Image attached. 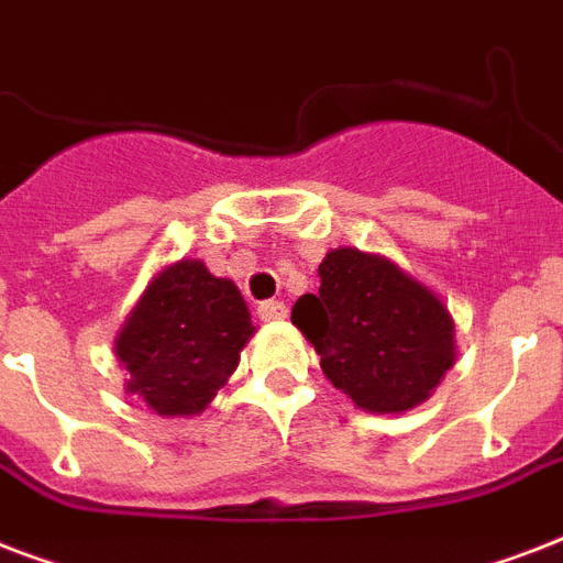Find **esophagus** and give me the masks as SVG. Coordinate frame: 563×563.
Segmentation results:
<instances>
[{"mask_svg": "<svg viewBox=\"0 0 563 563\" xmlns=\"http://www.w3.org/2000/svg\"><path fill=\"white\" fill-rule=\"evenodd\" d=\"M256 316L263 318V321H280V318H286V303L283 300H263L256 307Z\"/></svg>", "mask_w": 563, "mask_h": 563, "instance_id": "1", "label": "esophagus"}]
</instances>
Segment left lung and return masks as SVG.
Segmentation results:
<instances>
[{
	"mask_svg": "<svg viewBox=\"0 0 563 563\" xmlns=\"http://www.w3.org/2000/svg\"><path fill=\"white\" fill-rule=\"evenodd\" d=\"M321 289L291 321L316 344L321 371L360 409H415L453 365V318L385 256L339 247L318 265Z\"/></svg>",
	"mask_w": 563,
	"mask_h": 563,
	"instance_id": "obj_1",
	"label": "left lung"
}]
</instances>
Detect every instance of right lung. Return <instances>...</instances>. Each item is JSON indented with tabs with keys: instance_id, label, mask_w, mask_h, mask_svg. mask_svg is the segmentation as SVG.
Instances as JSON below:
<instances>
[{
	"instance_id": "1",
	"label": "right lung",
	"mask_w": 563,
	"mask_h": 563,
	"mask_svg": "<svg viewBox=\"0 0 563 563\" xmlns=\"http://www.w3.org/2000/svg\"><path fill=\"white\" fill-rule=\"evenodd\" d=\"M254 333L239 289L198 260L157 274L117 339V356L157 415H195L236 371Z\"/></svg>"
}]
</instances>
